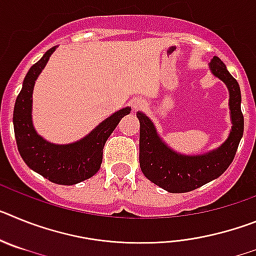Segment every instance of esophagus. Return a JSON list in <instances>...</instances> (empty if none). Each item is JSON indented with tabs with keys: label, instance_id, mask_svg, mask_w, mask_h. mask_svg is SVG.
Here are the masks:
<instances>
[{
	"label": "esophagus",
	"instance_id": "obj_1",
	"mask_svg": "<svg viewBox=\"0 0 256 256\" xmlns=\"http://www.w3.org/2000/svg\"><path fill=\"white\" fill-rule=\"evenodd\" d=\"M144 106H146L144 101L137 100V101H134V105H133V108H134V110H140V108H144Z\"/></svg>",
	"mask_w": 256,
	"mask_h": 256
}]
</instances>
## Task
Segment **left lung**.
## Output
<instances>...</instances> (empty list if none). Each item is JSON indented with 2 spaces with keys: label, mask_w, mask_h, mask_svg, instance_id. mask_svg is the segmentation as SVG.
Segmentation results:
<instances>
[{
  "label": "left lung",
  "mask_w": 256,
  "mask_h": 256,
  "mask_svg": "<svg viewBox=\"0 0 256 256\" xmlns=\"http://www.w3.org/2000/svg\"><path fill=\"white\" fill-rule=\"evenodd\" d=\"M210 69L230 90V118L234 124L227 141L216 150L198 156H184L174 152L162 142L150 119L141 112H137L140 120V166L142 173L151 182L172 194L192 191L222 176L234 162L244 134L238 83L219 58H212Z\"/></svg>",
  "instance_id": "left-lung-1"
}]
</instances>
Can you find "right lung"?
<instances>
[{
  "label": "right lung",
  "instance_id": "add662e5",
  "mask_svg": "<svg viewBox=\"0 0 256 256\" xmlns=\"http://www.w3.org/2000/svg\"><path fill=\"white\" fill-rule=\"evenodd\" d=\"M56 47H52L26 73L14 108V130L18 150L29 168L58 184H76L91 178L102 162V150L120 119L130 112L124 108L92 130L87 137L70 144H54L36 133L32 124V92L34 82Z\"/></svg>",
  "mask_w": 256,
  "mask_h": 256
}]
</instances>
